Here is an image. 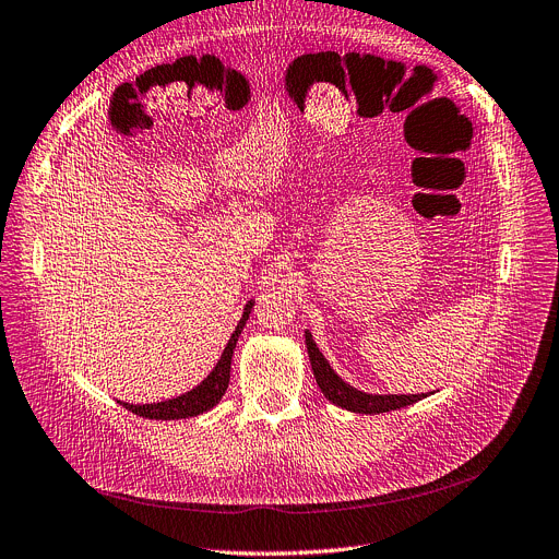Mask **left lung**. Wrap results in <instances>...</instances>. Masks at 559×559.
Here are the masks:
<instances>
[{"mask_svg": "<svg viewBox=\"0 0 559 559\" xmlns=\"http://www.w3.org/2000/svg\"><path fill=\"white\" fill-rule=\"evenodd\" d=\"M305 342H307L311 369L318 380L320 392L326 396V401H331L342 409L356 412V414H382V412L414 405L420 399H427V394H369V392L356 390L347 380H342L333 371V367L326 362V358L318 349L311 331H305Z\"/></svg>", "mask_w": 559, "mask_h": 559, "instance_id": "left-lung-1", "label": "left lung"}]
</instances>
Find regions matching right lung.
Here are the masks:
<instances>
[{"mask_svg": "<svg viewBox=\"0 0 559 559\" xmlns=\"http://www.w3.org/2000/svg\"><path fill=\"white\" fill-rule=\"evenodd\" d=\"M254 307V299H250V302L243 307V313L228 340V345L222 354V358L217 360V365L212 367V371L197 384V388H192L190 392L186 394H179L175 399H167V401H160V403H145V405H136V403H124V401H118L124 409H130L143 418H152V420H179V418H190V416H199L207 409H212L214 405H217L226 390H228V382H230V362H233V354H235V347H237V340L250 318V311Z\"/></svg>", "mask_w": 559, "mask_h": 559, "instance_id": "add662e5", "label": "right lung"}]
</instances>
